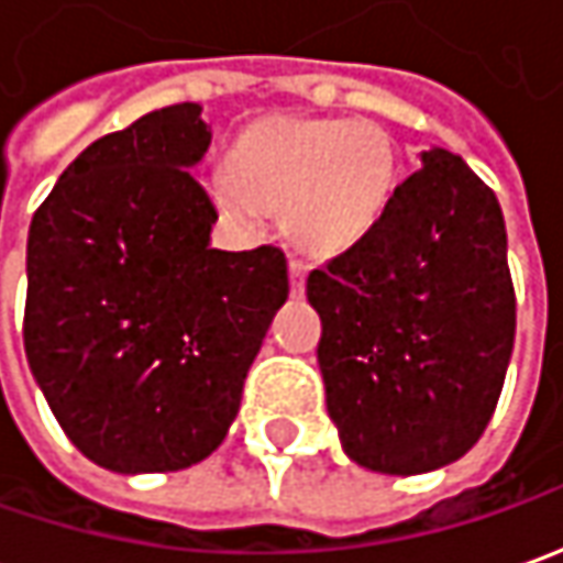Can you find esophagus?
<instances>
[{"mask_svg": "<svg viewBox=\"0 0 563 563\" xmlns=\"http://www.w3.org/2000/svg\"><path fill=\"white\" fill-rule=\"evenodd\" d=\"M305 277H308V264L299 262V258H289V283H292L296 296L305 289Z\"/></svg>", "mask_w": 563, "mask_h": 563, "instance_id": "esophagus-1", "label": "esophagus"}]
</instances>
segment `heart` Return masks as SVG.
<instances>
[{
    "label": "heart",
    "instance_id": "1",
    "mask_svg": "<svg viewBox=\"0 0 563 563\" xmlns=\"http://www.w3.org/2000/svg\"><path fill=\"white\" fill-rule=\"evenodd\" d=\"M393 136L374 121L274 118L252 126L233 148L214 199L245 223L283 208L292 240L330 258L358 245L396 189Z\"/></svg>",
    "mask_w": 563,
    "mask_h": 563
}]
</instances>
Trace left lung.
Masks as SVG:
<instances>
[{
  "mask_svg": "<svg viewBox=\"0 0 563 563\" xmlns=\"http://www.w3.org/2000/svg\"><path fill=\"white\" fill-rule=\"evenodd\" d=\"M420 162L377 227L308 274L342 449L396 476L437 471L474 449L517 330L495 192L445 148Z\"/></svg>",
  "mask_w": 563,
  "mask_h": 563,
  "instance_id": "obj_1",
  "label": "left lung"
}]
</instances>
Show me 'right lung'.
<instances>
[{
	"label": "right lung",
	"instance_id": "right-lung-1",
	"mask_svg": "<svg viewBox=\"0 0 563 563\" xmlns=\"http://www.w3.org/2000/svg\"><path fill=\"white\" fill-rule=\"evenodd\" d=\"M196 102L87 146L27 236L24 352L52 415L99 467L165 474L227 437L286 255L211 249L214 202L189 167L211 143Z\"/></svg>",
	"mask_w": 563,
	"mask_h": 563
}]
</instances>
